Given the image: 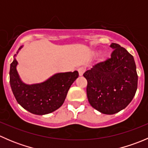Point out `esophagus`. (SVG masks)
I'll list each match as a JSON object with an SVG mask.
<instances>
[{
    "instance_id": "1",
    "label": "esophagus",
    "mask_w": 148,
    "mask_h": 148,
    "mask_svg": "<svg viewBox=\"0 0 148 148\" xmlns=\"http://www.w3.org/2000/svg\"><path fill=\"white\" fill-rule=\"evenodd\" d=\"M77 71H78V72H79V75L81 77V76L83 75L84 73L85 69L83 68V67H80V68H79L78 69H77Z\"/></svg>"
}]
</instances>
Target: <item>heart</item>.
Masks as SVG:
<instances>
[{
  "mask_svg": "<svg viewBox=\"0 0 148 148\" xmlns=\"http://www.w3.org/2000/svg\"><path fill=\"white\" fill-rule=\"evenodd\" d=\"M106 58H107V55H106L105 53H102V54L100 55V61H101V62H104V61L106 59Z\"/></svg>",
  "mask_w": 148,
  "mask_h": 148,
  "instance_id": "b5f03b06",
  "label": "heart"
}]
</instances>
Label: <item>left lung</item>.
<instances>
[{
  "label": "left lung",
  "instance_id": "8db88e82",
  "mask_svg": "<svg viewBox=\"0 0 148 148\" xmlns=\"http://www.w3.org/2000/svg\"><path fill=\"white\" fill-rule=\"evenodd\" d=\"M111 58L85 71L86 95L93 108L105 114L124 110L133 99L138 88V77L134 58L117 44Z\"/></svg>",
  "mask_w": 148,
  "mask_h": 148
}]
</instances>
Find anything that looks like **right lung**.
<instances>
[{"label": "right lung", "mask_w": 148, "mask_h": 148, "mask_svg": "<svg viewBox=\"0 0 148 148\" xmlns=\"http://www.w3.org/2000/svg\"><path fill=\"white\" fill-rule=\"evenodd\" d=\"M22 48H19L10 64V84L13 95L18 103L32 114L44 115L53 112L64 102L70 86L78 78V71L56 73L43 82L27 84L21 79L16 69V56Z\"/></svg>", "instance_id": "add662e5"}]
</instances>
